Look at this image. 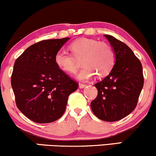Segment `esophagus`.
<instances>
[{
  "mask_svg": "<svg viewBox=\"0 0 156 156\" xmlns=\"http://www.w3.org/2000/svg\"><path fill=\"white\" fill-rule=\"evenodd\" d=\"M86 87V84H79V88L80 89H83V88H84V87Z\"/></svg>",
  "mask_w": 156,
  "mask_h": 156,
  "instance_id": "34e87169",
  "label": "esophagus"
}]
</instances>
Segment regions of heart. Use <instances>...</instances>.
<instances>
[{"label":"heart","mask_w":156,"mask_h":156,"mask_svg":"<svg viewBox=\"0 0 156 156\" xmlns=\"http://www.w3.org/2000/svg\"><path fill=\"white\" fill-rule=\"evenodd\" d=\"M69 48L71 54L59 50L55 55V62L59 69L74 73L79 67L77 60L82 59L84 66L77 78L87 80L94 74L103 77L109 74L114 65V52L109 44L90 38H80L72 42Z\"/></svg>","instance_id":"heart-1"}]
</instances>
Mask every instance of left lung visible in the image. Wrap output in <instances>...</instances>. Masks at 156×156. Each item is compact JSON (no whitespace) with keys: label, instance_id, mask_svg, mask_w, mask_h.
I'll return each mask as SVG.
<instances>
[{"label":"left lung","instance_id":"left-lung-1","mask_svg":"<svg viewBox=\"0 0 156 156\" xmlns=\"http://www.w3.org/2000/svg\"><path fill=\"white\" fill-rule=\"evenodd\" d=\"M114 49L115 64L103 80L94 84L97 98L91 102L96 116L105 121H116L135 109L144 87L142 65L125 43L104 35Z\"/></svg>","mask_w":156,"mask_h":156}]
</instances>
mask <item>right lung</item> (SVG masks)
Here are the masks:
<instances>
[{
	"label": "right lung",
	"mask_w": 156,
	"mask_h": 156,
	"mask_svg": "<svg viewBox=\"0 0 156 156\" xmlns=\"http://www.w3.org/2000/svg\"><path fill=\"white\" fill-rule=\"evenodd\" d=\"M69 37L45 40L30 46L15 62L11 86L18 109L34 122L61 118L69 96L79 84L55 62V55Z\"/></svg>",
	"instance_id": "right-lung-1"
}]
</instances>
